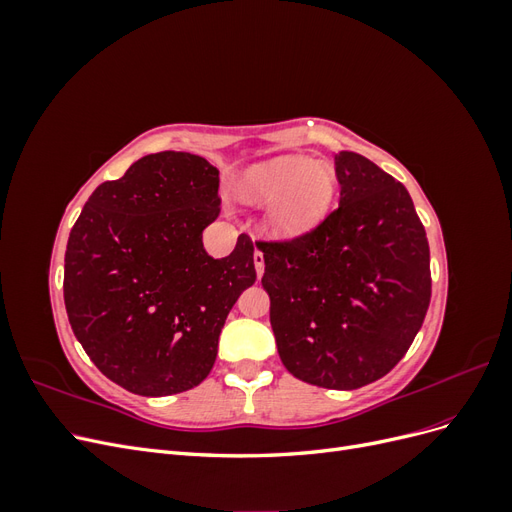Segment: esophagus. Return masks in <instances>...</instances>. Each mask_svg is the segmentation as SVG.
Wrapping results in <instances>:
<instances>
[{
    "label": "esophagus",
    "instance_id": "1",
    "mask_svg": "<svg viewBox=\"0 0 512 512\" xmlns=\"http://www.w3.org/2000/svg\"><path fill=\"white\" fill-rule=\"evenodd\" d=\"M254 267H256V273H258V277L265 273V256H262V252L260 250H256L254 252Z\"/></svg>",
    "mask_w": 512,
    "mask_h": 512
}]
</instances>
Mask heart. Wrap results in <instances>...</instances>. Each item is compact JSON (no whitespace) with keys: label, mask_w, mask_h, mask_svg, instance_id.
Returning <instances> with one entry per match:
<instances>
[{"label":"heart","mask_w":512,"mask_h":512,"mask_svg":"<svg viewBox=\"0 0 512 512\" xmlns=\"http://www.w3.org/2000/svg\"><path fill=\"white\" fill-rule=\"evenodd\" d=\"M337 179L329 164H312L299 156H284L254 166L243 177L241 192L252 203H273L271 224L282 235H299L314 228L335 198Z\"/></svg>","instance_id":"heart-1"}]
</instances>
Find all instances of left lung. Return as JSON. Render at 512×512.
I'll return each mask as SVG.
<instances>
[{
    "label": "left lung",
    "mask_w": 512,
    "mask_h": 512,
    "mask_svg": "<svg viewBox=\"0 0 512 512\" xmlns=\"http://www.w3.org/2000/svg\"><path fill=\"white\" fill-rule=\"evenodd\" d=\"M339 207L290 239H258L277 352L294 378L352 391L404 359L431 301L425 226L404 188L339 151Z\"/></svg>",
    "instance_id": "left-lung-1"
}]
</instances>
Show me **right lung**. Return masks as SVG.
Instances as JSON below:
<instances>
[{"instance_id": "right-lung-1", "label": "right lung", "mask_w": 512, "mask_h": 512, "mask_svg": "<svg viewBox=\"0 0 512 512\" xmlns=\"http://www.w3.org/2000/svg\"><path fill=\"white\" fill-rule=\"evenodd\" d=\"M218 188V168L205 158L151 153L100 183L70 230V327L102 374L130 393L164 397L203 382L228 312L256 282L247 235L222 260L205 252Z\"/></svg>"}]
</instances>
